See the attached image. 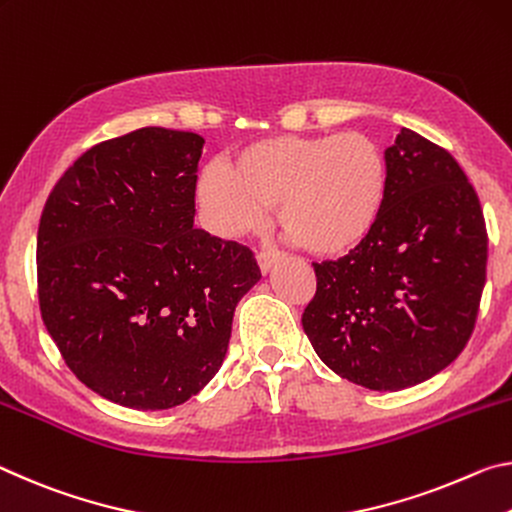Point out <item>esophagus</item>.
Listing matches in <instances>:
<instances>
[{"mask_svg":"<svg viewBox=\"0 0 512 512\" xmlns=\"http://www.w3.org/2000/svg\"><path fill=\"white\" fill-rule=\"evenodd\" d=\"M283 258L281 251H258L256 254V261H258V267H261V272L267 274L272 270V267L279 263Z\"/></svg>","mask_w":512,"mask_h":512,"instance_id":"1","label":"esophagus"}]
</instances>
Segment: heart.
<instances>
[{"mask_svg": "<svg viewBox=\"0 0 512 512\" xmlns=\"http://www.w3.org/2000/svg\"><path fill=\"white\" fill-rule=\"evenodd\" d=\"M388 161L374 138L279 136L199 177L197 197L222 236L263 226L270 206L288 238L320 258L345 256L374 231L388 199Z\"/></svg>", "mask_w": 512, "mask_h": 512, "instance_id": "heart-1", "label": "heart"}]
</instances>
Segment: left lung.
<instances>
[{"label": "left lung", "mask_w": 512, "mask_h": 512, "mask_svg": "<svg viewBox=\"0 0 512 512\" xmlns=\"http://www.w3.org/2000/svg\"><path fill=\"white\" fill-rule=\"evenodd\" d=\"M385 161L379 222L347 256L313 263L317 290L301 324L342 379L404 390L465 349L485 286L488 233L479 197L447 149L401 129Z\"/></svg>", "instance_id": "left-lung-1"}]
</instances>
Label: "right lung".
Wrapping results in <instances>:
<instances>
[{"label":"right lung","mask_w":512,"mask_h":512,"mask_svg":"<svg viewBox=\"0 0 512 512\" xmlns=\"http://www.w3.org/2000/svg\"><path fill=\"white\" fill-rule=\"evenodd\" d=\"M204 138L145 127L67 170L38 226V299L77 379L113 404L163 410L222 367L251 249L195 229Z\"/></svg>","instance_id":"obj_1"}]
</instances>
